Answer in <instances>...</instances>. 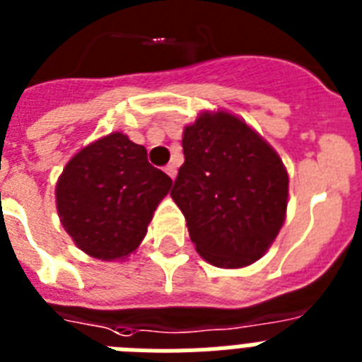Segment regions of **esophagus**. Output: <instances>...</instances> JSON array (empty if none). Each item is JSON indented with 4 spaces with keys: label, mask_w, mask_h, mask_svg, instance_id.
Here are the masks:
<instances>
[{
    "label": "esophagus",
    "mask_w": 362,
    "mask_h": 362,
    "mask_svg": "<svg viewBox=\"0 0 362 362\" xmlns=\"http://www.w3.org/2000/svg\"><path fill=\"white\" fill-rule=\"evenodd\" d=\"M165 173L169 175V178H171V180H175L176 178V167L175 165H167Z\"/></svg>",
    "instance_id": "1"
}]
</instances>
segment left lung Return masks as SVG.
<instances>
[{
    "mask_svg": "<svg viewBox=\"0 0 362 362\" xmlns=\"http://www.w3.org/2000/svg\"><path fill=\"white\" fill-rule=\"evenodd\" d=\"M186 162L171 197L197 252L218 269L263 257L285 223L289 175L274 148L241 117L202 112L182 136Z\"/></svg>",
    "mask_w": 362,
    "mask_h": 362,
    "instance_id": "obj_1",
    "label": "left lung"
}]
</instances>
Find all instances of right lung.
<instances>
[{
	"mask_svg": "<svg viewBox=\"0 0 362 362\" xmlns=\"http://www.w3.org/2000/svg\"><path fill=\"white\" fill-rule=\"evenodd\" d=\"M173 180L147 148L112 132L83 147L57 180V211L73 243L101 261H123L144 241Z\"/></svg>",
	"mask_w": 362,
	"mask_h": 362,
	"instance_id": "add662e5",
	"label": "right lung"
}]
</instances>
